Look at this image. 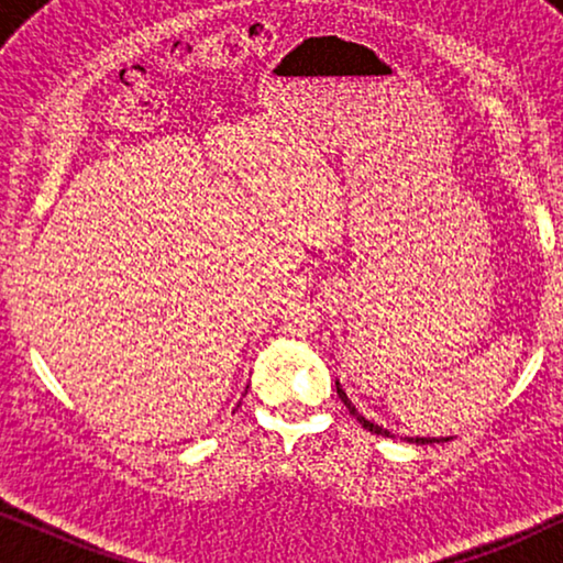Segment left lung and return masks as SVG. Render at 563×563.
<instances>
[{"label":"left lung","mask_w":563,"mask_h":563,"mask_svg":"<svg viewBox=\"0 0 563 563\" xmlns=\"http://www.w3.org/2000/svg\"><path fill=\"white\" fill-rule=\"evenodd\" d=\"M335 391H338V397H341V402H343L345 407H349V412L353 415V418H356V420H358V426H361V428H366V430H368V433H374V435H384V438H395V435H391V433H389V430H387V428H384V426H376V422H374V420H368V418H364V415H361V412L356 410V405H353V402H351V399H349V395H345V389L341 387V382H338V379H335ZM405 441H407V443H420V445H426V443H445V441H451V438H420V435H415V438H410V435H405Z\"/></svg>","instance_id":"obj_1"}]
</instances>
